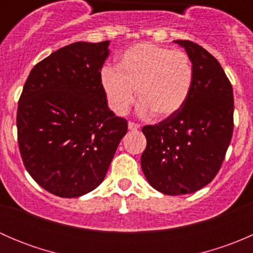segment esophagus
<instances>
[{"instance_id":"34e87169","label":"esophagus","mask_w":253,"mask_h":253,"mask_svg":"<svg viewBox=\"0 0 253 253\" xmlns=\"http://www.w3.org/2000/svg\"><path fill=\"white\" fill-rule=\"evenodd\" d=\"M141 128L138 124H134V122H128V129L129 131H137V129Z\"/></svg>"}]
</instances>
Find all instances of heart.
<instances>
[{"label":"heart","mask_w":253,"mask_h":253,"mask_svg":"<svg viewBox=\"0 0 253 253\" xmlns=\"http://www.w3.org/2000/svg\"><path fill=\"white\" fill-rule=\"evenodd\" d=\"M192 62L181 50L142 42L119 56L116 70L101 71L100 84L109 108L124 116L136 101L138 112L159 119L176 114L188 99L193 85Z\"/></svg>","instance_id":"heart-1"}]
</instances>
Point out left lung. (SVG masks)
<instances>
[{
  "mask_svg": "<svg viewBox=\"0 0 253 253\" xmlns=\"http://www.w3.org/2000/svg\"><path fill=\"white\" fill-rule=\"evenodd\" d=\"M192 62L193 85L185 105L142 132L141 167L148 182L170 196L193 193L220 169L234 129L233 86L220 63L188 40H175Z\"/></svg>",
  "mask_w": 253,
  "mask_h": 253,
  "instance_id": "1",
  "label": "left lung"
}]
</instances>
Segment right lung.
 <instances>
[{"instance_id": "add662e5", "label": "right lung", "mask_w": 253, "mask_h": 253, "mask_svg": "<svg viewBox=\"0 0 253 253\" xmlns=\"http://www.w3.org/2000/svg\"><path fill=\"white\" fill-rule=\"evenodd\" d=\"M110 42H78L34 66L17 111L18 144L30 176L44 190L75 198L105 178L127 121L115 116L100 75Z\"/></svg>"}]
</instances>
